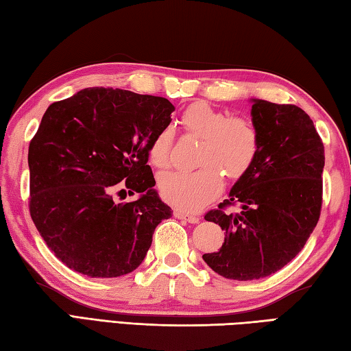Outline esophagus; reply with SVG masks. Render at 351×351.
<instances>
[{"instance_id": "obj_1", "label": "esophagus", "mask_w": 351, "mask_h": 351, "mask_svg": "<svg viewBox=\"0 0 351 351\" xmlns=\"http://www.w3.org/2000/svg\"><path fill=\"white\" fill-rule=\"evenodd\" d=\"M173 215H175V217H178V219H182V221H187L189 223H197V222H199V217H197V216L189 215V213L181 211V210H175V211H173Z\"/></svg>"}]
</instances>
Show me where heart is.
<instances>
[{"label": "heart", "instance_id": "obj_1", "mask_svg": "<svg viewBox=\"0 0 351 351\" xmlns=\"http://www.w3.org/2000/svg\"><path fill=\"white\" fill-rule=\"evenodd\" d=\"M181 123L189 134L204 138L196 171H169L158 181L161 197L184 211H196L213 201L223 187L225 173L230 180L243 176L260 150L257 126L248 119L231 117L199 101L182 112ZM171 130L161 129L149 144V161L156 169L170 164Z\"/></svg>", "mask_w": 351, "mask_h": 351}]
</instances>
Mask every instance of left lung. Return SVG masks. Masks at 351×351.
Listing matches in <instances>:
<instances>
[{"instance_id":"1","label":"left lung","mask_w":351,"mask_h":351,"mask_svg":"<svg viewBox=\"0 0 351 351\" xmlns=\"http://www.w3.org/2000/svg\"><path fill=\"white\" fill-rule=\"evenodd\" d=\"M260 134L256 161L219 210L205 215L225 231L221 250L202 258L219 276L248 281L271 276L304 248L322 204L324 144L303 109L251 99ZM237 203L232 215L223 208Z\"/></svg>"}]
</instances>
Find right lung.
Here are the masks:
<instances>
[{
	"label": "right lung",
	"mask_w": 351,
	"mask_h": 351,
	"mask_svg": "<svg viewBox=\"0 0 351 351\" xmlns=\"http://www.w3.org/2000/svg\"><path fill=\"white\" fill-rule=\"evenodd\" d=\"M164 97L85 88L51 103L29 147L30 215L62 263L91 278H114L141 265L154 231L171 208L147 166L154 136L170 125ZM141 193L117 204L115 191Z\"/></svg>",
	"instance_id": "obj_1"
}]
</instances>
